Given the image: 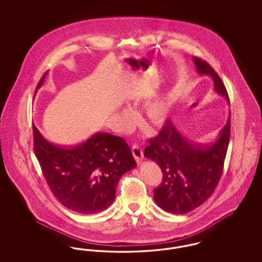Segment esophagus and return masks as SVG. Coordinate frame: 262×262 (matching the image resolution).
Segmentation results:
<instances>
[{"label": "esophagus", "mask_w": 262, "mask_h": 262, "mask_svg": "<svg viewBox=\"0 0 262 262\" xmlns=\"http://www.w3.org/2000/svg\"><path fill=\"white\" fill-rule=\"evenodd\" d=\"M132 152H133V155H134V157H135V159H136L137 163H140L142 161L143 151L138 145H134L133 148H132Z\"/></svg>", "instance_id": "esophagus-1"}]
</instances>
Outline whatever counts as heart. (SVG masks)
I'll return each mask as SVG.
<instances>
[{
  "mask_svg": "<svg viewBox=\"0 0 262 262\" xmlns=\"http://www.w3.org/2000/svg\"><path fill=\"white\" fill-rule=\"evenodd\" d=\"M170 104L162 99L153 100L146 106V120L152 125H160L166 121L169 115ZM123 117L125 121L132 119L133 115L129 110L123 111Z\"/></svg>",
  "mask_w": 262,
  "mask_h": 262,
  "instance_id": "1",
  "label": "heart"
}]
</instances>
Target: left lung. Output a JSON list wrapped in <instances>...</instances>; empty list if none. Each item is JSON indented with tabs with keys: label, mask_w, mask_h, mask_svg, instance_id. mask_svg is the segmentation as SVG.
Masks as SVG:
<instances>
[{
	"label": "left lung",
	"mask_w": 262,
	"mask_h": 262,
	"mask_svg": "<svg viewBox=\"0 0 262 262\" xmlns=\"http://www.w3.org/2000/svg\"><path fill=\"white\" fill-rule=\"evenodd\" d=\"M200 75L211 76L215 91L230 103L220 76L209 63L192 58ZM230 139V115L218 138L208 145L190 143L172 121H167L158 136L149 141L144 156L159 165L160 186L153 189L156 204L164 211L185 214L211 196L221 178Z\"/></svg>",
	"instance_id": "8db88e82"
}]
</instances>
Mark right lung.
Instances as JSON below:
<instances>
[{"label":"right lung","instance_id":"right-lung-1","mask_svg":"<svg viewBox=\"0 0 262 262\" xmlns=\"http://www.w3.org/2000/svg\"><path fill=\"white\" fill-rule=\"evenodd\" d=\"M32 127L34 152L55 198L64 207L85 215L111 206L121 177L137 166L124 138L97 133L77 146L62 148Z\"/></svg>","mask_w":262,"mask_h":262}]
</instances>
